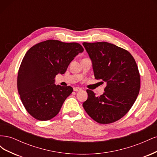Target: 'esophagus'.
<instances>
[{
    "instance_id": "esophagus-1",
    "label": "esophagus",
    "mask_w": 157,
    "mask_h": 157,
    "mask_svg": "<svg viewBox=\"0 0 157 157\" xmlns=\"http://www.w3.org/2000/svg\"><path fill=\"white\" fill-rule=\"evenodd\" d=\"M73 90H74L75 92H78V91H80V90H82V88H79V87H75L73 88Z\"/></svg>"
}]
</instances>
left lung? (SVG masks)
<instances>
[{"mask_svg": "<svg viewBox=\"0 0 157 157\" xmlns=\"http://www.w3.org/2000/svg\"><path fill=\"white\" fill-rule=\"evenodd\" d=\"M82 44L92 61L95 78L107 83L105 92L98 97L87 90L82 106L98 123L115 122L128 112L139 94L140 76L136 61L129 52L107 42Z\"/></svg>", "mask_w": 157, "mask_h": 157, "instance_id": "obj_1", "label": "left lung"}]
</instances>
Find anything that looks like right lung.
Here are the masks:
<instances>
[{"label":"right lung","mask_w":157,"mask_h":157,"mask_svg":"<svg viewBox=\"0 0 157 157\" xmlns=\"http://www.w3.org/2000/svg\"><path fill=\"white\" fill-rule=\"evenodd\" d=\"M83 51L77 42L48 40L27 52L18 71L17 89L23 105L32 117L44 121L58 115L73 89L55 84V77L64 74L75 56Z\"/></svg>","instance_id":"right-lung-1"}]
</instances>
